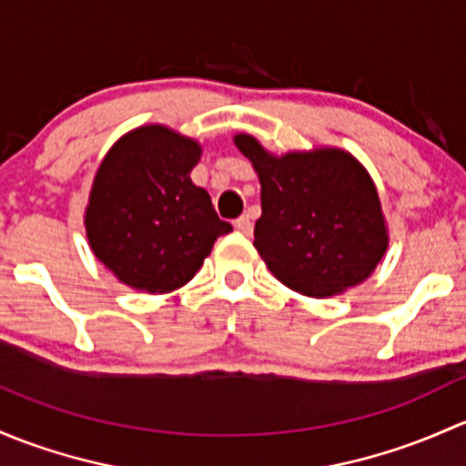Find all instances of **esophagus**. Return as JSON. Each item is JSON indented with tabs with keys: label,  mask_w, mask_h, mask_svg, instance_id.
<instances>
[{
	"label": "esophagus",
	"mask_w": 466,
	"mask_h": 466,
	"mask_svg": "<svg viewBox=\"0 0 466 466\" xmlns=\"http://www.w3.org/2000/svg\"><path fill=\"white\" fill-rule=\"evenodd\" d=\"M235 228H238V231H242V233H251L253 231V219H251V215H242V218H238L235 219Z\"/></svg>",
	"instance_id": "esophagus-1"
}]
</instances>
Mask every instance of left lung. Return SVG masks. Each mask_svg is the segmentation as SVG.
Wrapping results in <instances>:
<instances>
[{
    "mask_svg": "<svg viewBox=\"0 0 466 466\" xmlns=\"http://www.w3.org/2000/svg\"><path fill=\"white\" fill-rule=\"evenodd\" d=\"M235 146L262 184L253 247L282 285L323 299L370 276L388 235L377 188L361 163L340 150L276 159L248 134L235 137Z\"/></svg>",
    "mask_w": 466,
    "mask_h": 466,
    "instance_id": "1",
    "label": "left lung"
}]
</instances>
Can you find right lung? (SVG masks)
<instances>
[{
	"label": "right lung",
	"instance_id": "1",
	"mask_svg": "<svg viewBox=\"0 0 466 466\" xmlns=\"http://www.w3.org/2000/svg\"><path fill=\"white\" fill-rule=\"evenodd\" d=\"M199 146L170 129H134L107 152L87 206V238L100 262L134 289L184 287L233 227L190 181Z\"/></svg>",
	"mask_w": 466,
	"mask_h": 466
}]
</instances>
